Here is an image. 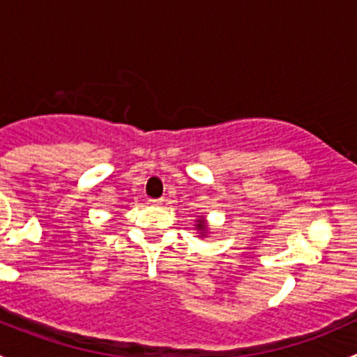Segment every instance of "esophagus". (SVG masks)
I'll return each instance as SVG.
<instances>
[{
	"mask_svg": "<svg viewBox=\"0 0 357 357\" xmlns=\"http://www.w3.org/2000/svg\"><path fill=\"white\" fill-rule=\"evenodd\" d=\"M150 204H152V205H162V204H164V199H150Z\"/></svg>",
	"mask_w": 357,
	"mask_h": 357,
	"instance_id": "obj_1",
	"label": "esophagus"
}]
</instances>
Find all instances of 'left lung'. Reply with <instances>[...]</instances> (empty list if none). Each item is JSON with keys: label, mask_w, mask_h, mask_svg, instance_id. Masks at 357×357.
Instances as JSON below:
<instances>
[{"label": "left lung", "mask_w": 357, "mask_h": 357, "mask_svg": "<svg viewBox=\"0 0 357 357\" xmlns=\"http://www.w3.org/2000/svg\"><path fill=\"white\" fill-rule=\"evenodd\" d=\"M193 226H195V229L199 231L200 238H205V236L208 235V222L204 215H199V218L195 219V225Z\"/></svg>", "instance_id": "8db88e82"}]
</instances>
